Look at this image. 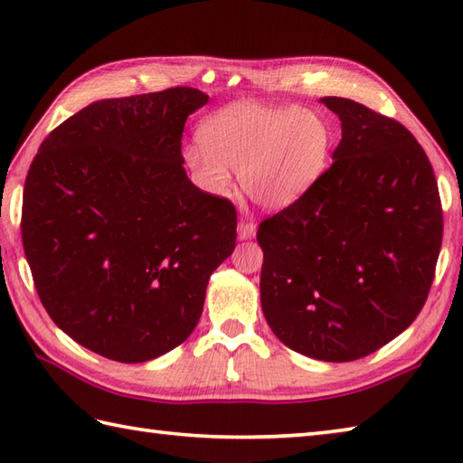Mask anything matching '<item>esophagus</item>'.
<instances>
[{"mask_svg":"<svg viewBox=\"0 0 463 463\" xmlns=\"http://www.w3.org/2000/svg\"><path fill=\"white\" fill-rule=\"evenodd\" d=\"M237 234L241 241H249L254 237V234H257V226H254V222H250L249 219H241V222L237 226Z\"/></svg>","mask_w":463,"mask_h":463,"instance_id":"34e87169","label":"esophagus"}]
</instances>
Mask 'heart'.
Here are the masks:
<instances>
[{"label": "heart", "mask_w": 463, "mask_h": 463, "mask_svg": "<svg viewBox=\"0 0 463 463\" xmlns=\"http://www.w3.org/2000/svg\"><path fill=\"white\" fill-rule=\"evenodd\" d=\"M199 139L186 145L183 156L201 189L229 194L234 169L249 199L282 209L324 171L332 133L314 111L237 103L206 117Z\"/></svg>", "instance_id": "1"}]
</instances>
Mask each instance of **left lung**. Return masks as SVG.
<instances>
[{
    "instance_id": "obj_1",
    "label": "left lung",
    "mask_w": 463,
    "mask_h": 463,
    "mask_svg": "<svg viewBox=\"0 0 463 463\" xmlns=\"http://www.w3.org/2000/svg\"><path fill=\"white\" fill-rule=\"evenodd\" d=\"M334 163L262 221L260 304L277 338L324 362L368 356L416 320L441 247L434 169L404 125L344 97Z\"/></svg>"
}]
</instances>
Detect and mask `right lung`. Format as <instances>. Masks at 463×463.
Wrapping results in <instances>:
<instances>
[{
  "label": "right lung",
  "mask_w": 463,
  "mask_h": 463,
  "mask_svg": "<svg viewBox=\"0 0 463 463\" xmlns=\"http://www.w3.org/2000/svg\"><path fill=\"white\" fill-rule=\"evenodd\" d=\"M193 87L101 99L49 133L29 166L22 239L39 298L67 336L139 364L191 336L237 241L232 203L191 183Z\"/></svg>",
  "instance_id": "1"
}]
</instances>
